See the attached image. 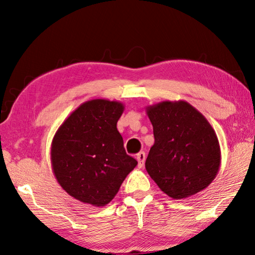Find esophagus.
Wrapping results in <instances>:
<instances>
[{
    "label": "esophagus",
    "instance_id": "34e87169",
    "mask_svg": "<svg viewBox=\"0 0 255 255\" xmlns=\"http://www.w3.org/2000/svg\"><path fill=\"white\" fill-rule=\"evenodd\" d=\"M136 160H138V166L141 168L143 166L144 164V159H146V154H144V151H140L138 155H136Z\"/></svg>",
    "mask_w": 255,
    "mask_h": 255
}]
</instances>
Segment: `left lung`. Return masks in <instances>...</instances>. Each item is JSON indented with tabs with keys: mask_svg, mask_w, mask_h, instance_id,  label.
Here are the masks:
<instances>
[{
	"mask_svg": "<svg viewBox=\"0 0 255 255\" xmlns=\"http://www.w3.org/2000/svg\"><path fill=\"white\" fill-rule=\"evenodd\" d=\"M155 142L146 170L159 189L174 199L204 190L217 177L221 149L204 115L185 100L147 106Z\"/></svg>",
	"mask_w": 255,
	"mask_h": 255,
	"instance_id": "1",
	"label": "left lung"
}]
</instances>
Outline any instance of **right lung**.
<instances>
[{"mask_svg":"<svg viewBox=\"0 0 255 255\" xmlns=\"http://www.w3.org/2000/svg\"><path fill=\"white\" fill-rule=\"evenodd\" d=\"M124 104L92 99L72 112L51 143V165L58 183L84 204L103 207L138 162L125 152L116 128Z\"/></svg>","mask_w":255,"mask_h":255,"instance_id":"right-lung-1","label":"right lung"}]
</instances>
